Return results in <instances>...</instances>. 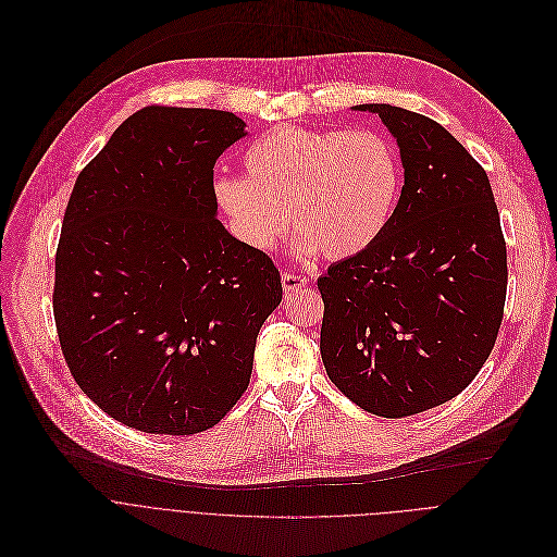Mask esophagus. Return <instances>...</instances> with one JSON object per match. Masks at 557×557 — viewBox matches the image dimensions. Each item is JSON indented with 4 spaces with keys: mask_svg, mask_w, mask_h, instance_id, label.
I'll use <instances>...</instances> for the list:
<instances>
[{
    "mask_svg": "<svg viewBox=\"0 0 557 557\" xmlns=\"http://www.w3.org/2000/svg\"><path fill=\"white\" fill-rule=\"evenodd\" d=\"M281 283H283L285 294H292V292H298V289L307 287L309 278H307V276H300V274H294V272H283V274H281Z\"/></svg>",
    "mask_w": 557,
    "mask_h": 557,
    "instance_id": "34e87169",
    "label": "esophagus"
}]
</instances>
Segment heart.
Returning <instances> with one entry per match:
<instances>
[{
	"mask_svg": "<svg viewBox=\"0 0 557 557\" xmlns=\"http://www.w3.org/2000/svg\"><path fill=\"white\" fill-rule=\"evenodd\" d=\"M244 175L214 182L235 235L272 250L292 224L302 252L347 259L367 250L393 212L401 169L395 147L371 129L278 125L244 151Z\"/></svg>",
	"mask_w": 557,
	"mask_h": 557,
	"instance_id": "b5f03b06",
	"label": "heart"
}]
</instances>
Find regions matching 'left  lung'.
<instances>
[{"label": "left lung", "instance_id": "1", "mask_svg": "<svg viewBox=\"0 0 557 557\" xmlns=\"http://www.w3.org/2000/svg\"><path fill=\"white\" fill-rule=\"evenodd\" d=\"M404 186L382 235L318 278L320 354L354 404L399 419L457 397L490 358L507 296V246L483 166L438 123L393 104Z\"/></svg>", "mask_w": 557, "mask_h": 557}]
</instances>
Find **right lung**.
<instances>
[{"mask_svg": "<svg viewBox=\"0 0 557 557\" xmlns=\"http://www.w3.org/2000/svg\"><path fill=\"white\" fill-rule=\"evenodd\" d=\"M246 136L231 111L151 104L78 173L54 261L63 358L109 417L197 434L250 384L283 298L272 259L216 219L212 169Z\"/></svg>", "mask_w": 557, "mask_h": 557, "instance_id": "1", "label": "right lung"}]
</instances>
